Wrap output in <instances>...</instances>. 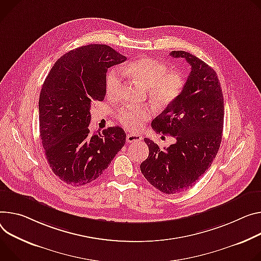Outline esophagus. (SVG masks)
Segmentation results:
<instances>
[{
    "instance_id": "esophagus-1",
    "label": "esophagus",
    "mask_w": 261,
    "mask_h": 261,
    "mask_svg": "<svg viewBox=\"0 0 261 261\" xmlns=\"http://www.w3.org/2000/svg\"><path fill=\"white\" fill-rule=\"evenodd\" d=\"M141 139H143V136L141 135H138V134H128L127 137H126V140L127 143L129 144H133V143H138V141H140Z\"/></svg>"
}]
</instances>
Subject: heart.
<instances>
[{"label": "heart", "instance_id": "b5f03b06", "mask_svg": "<svg viewBox=\"0 0 261 261\" xmlns=\"http://www.w3.org/2000/svg\"><path fill=\"white\" fill-rule=\"evenodd\" d=\"M111 68L106 77V93L110 99L117 97L122 85L123 73L133 80L148 87L150 98L160 106H167L175 101L185 85L183 75L177 70L169 72L162 62L150 58L141 57L128 62L122 67ZM152 115V110L148 107L135 108L126 106L117 111V121L123 127L130 131H137L141 128V123L147 121Z\"/></svg>", "mask_w": 261, "mask_h": 261}]
</instances>
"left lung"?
I'll use <instances>...</instances> for the list:
<instances>
[{
  "label": "left lung",
  "instance_id": "1",
  "mask_svg": "<svg viewBox=\"0 0 261 261\" xmlns=\"http://www.w3.org/2000/svg\"><path fill=\"white\" fill-rule=\"evenodd\" d=\"M192 67L180 96L152 122V128L175 137L176 143L160 149L149 138L148 158L140 171L158 191L173 195L192 188L210 168L222 141L224 98L215 69L184 51L170 53Z\"/></svg>",
  "mask_w": 261,
  "mask_h": 261
}]
</instances>
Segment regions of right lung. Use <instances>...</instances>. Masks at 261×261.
Segmentation results:
<instances>
[{
  "label": "right lung",
  "mask_w": 261,
  "mask_h": 261,
  "mask_svg": "<svg viewBox=\"0 0 261 261\" xmlns=\"http://www.w3.org/2000/svg\"><path fill=\"white\" fill-rule=\"evenodd\" d=\"M126 57L106 44H87L60 57L40 90L39 132L53 173L81 186L103 174L126 143L121 127L89 133L90 107L103 101L106 74Z\"/></svg>",
  "instance_id": "1"
}]
</instances>
